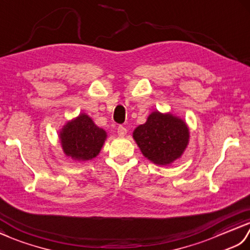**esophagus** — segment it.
<instances>
[{"label":"esophagus","instance_id":"34e87169","mask_svg":"<svg viewBox=\"0 0 250 250\" xmlns=\"http://www.w3.org/2000/svg\"><path fill=\"white\" fill-rule=\"evenodd\" d=\"M118 135L120 137H125L127 135V129L124 126H119L118 127Z\"/></svg>","mask_w":250,"mask_h":250}]
</instances>
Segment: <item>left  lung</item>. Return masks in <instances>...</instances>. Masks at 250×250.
Listing matches in <instances>:
<instances>
[{"label": "left lung", "mask_w": 250, "mask_h": 250, "mask_svg": "<svg viewBox=\"0 0 250 250\" xmlns=\"http://www.w3.org/2000/svg\"><path fill=\"white\" fill-rule=\"evenodd\" d=\"M186 122L171 112L154 111L146 122L136 127L132 138L143 156L157 166H168L180 159L189 143Z\"/></svg>", "instance_id": "8db88e82"}]
</instances>
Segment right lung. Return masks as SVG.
Returning <instances> with one entry per match:
<instances>
[{"label":"right lung","instance_id":"1","mask_svg":"<svg viewBox=\"0 0 250 250\" xmlns=\"http://www.w3.org/2000/svg\"><path fill=\"white\" fill-rule=\"evenodd\" d=\"M59 139L66 156L81 163L97 156L107 139V132L87 114L80 113L66 122L59 131Z\"/></svg>","mask_w":250,"mask_h":250}]
</instances>
